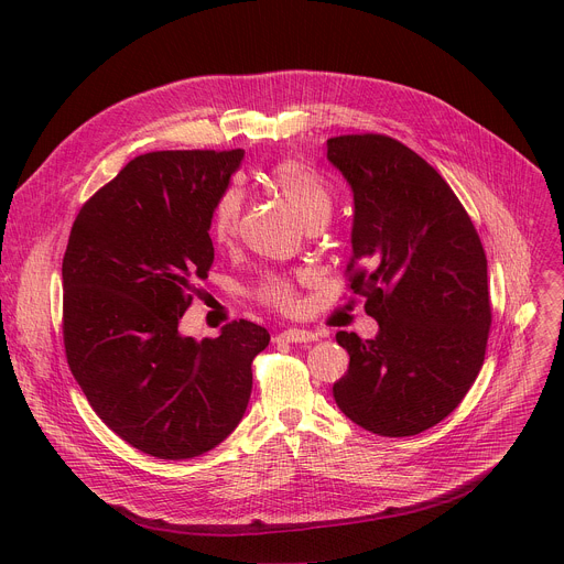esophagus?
<instances>
[{"instance_id":"esophagus-1","label":"esophagus","mask_w":564,"mask_h":564,"mask_svg":"<svg viewBox=\"0 0 564 564\" xmlns=\"http://www.w3.org/2000/svg\"><path fill=\"white\" fill-rule=\"evenodd\" d=\"M274 341H288V344H310V341H316V335L310 333V330H299V328H290V330H283L281 335L274 337Z\"/></svg>"}]
</instances>
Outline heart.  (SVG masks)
<instances>
[{
  "mask_svg": "<svg viewBox=\"0 0 564 564\" xmlns=\"http://www.w3.org/2000/svg\"><path fill=\"white\" fill-rule=\"evenodd\" d=\"M268 185L279 192L307 223L310 218L330 212V192L326 183L321 181V176L305 165L303 160L296 158H283L274 167H270L265 176ZM240 209H243V194L236 187H227L212 212V236L218 240V243H227V240L234 238L238 229V218ZM259 299L281 312H294L299 307V294L292 281L283 276H270L261 283L259 288Z\"/></svg>",
  "mask_w": 564,
  "mask_h": 564,
  "instance_id": "obj_1",
  "label": "heart"
}]
</instances>
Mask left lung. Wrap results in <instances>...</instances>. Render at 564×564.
<instances>
[{"mask_svg":"<svg viewBox=\"0 0 564 564\" xmlns=\"http://www.w3.org/2000/svg\"><path fill=\"white\" fill-rule=\"evenodd\" d=\"M328 160L355 198L348 285L379 324L366 341L337 333L350 366L333 394L375 435H417L457 409L485 364L487 254L448 183L406 144L337 135Z\"/></svg>","mask_w":564,"mask_h":564,"instance_id":"8db88e82","label":"left lung"}]
</instances>
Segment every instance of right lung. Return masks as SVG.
I'll return each instance as SVG.
<instances>
[{"instance_id":"add662e5","label":"right lung","mask_w":564,"mask_h":564,"mask_svg":"<svg viewBox=\"0 0 564 564\" xmlns=\"http://www.w3.org/2000/svg\"><path fill=\"white\" fill-rule=\"evenodd\" d=\"M243 149L151 151L79 209L62 261L68 368L98 417L158 459L218 446L243 420L252 361L270 333L231 321L218 337L178 333L214 263L212 212Z\"/></svg>"}]
</instances>
